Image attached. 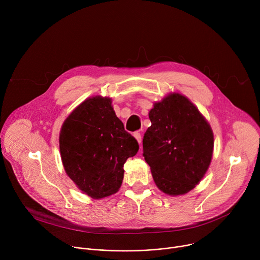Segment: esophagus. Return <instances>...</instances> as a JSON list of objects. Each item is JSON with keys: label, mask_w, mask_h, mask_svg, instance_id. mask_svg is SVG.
Returning <instances> with one entry per match:
<instances>
[{"label": "esophagus", "mask_w": 260, "mask_h": 260, "mask_svg": "<svg viewBox=\"0 0 260 260\" xmlns=\"http://www.w3.org/2000/svg\"><path fill=\"white\" fill-rule=\"evenodd\" d=\"M134 137L136 138V140L138 141V143H139V144L142 142V136H141V134H140V133L136 132V133L134 134Z\"/></svg>", "instance_id": "34e87169"}]
</instances>
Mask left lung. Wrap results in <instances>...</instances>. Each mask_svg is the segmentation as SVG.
<instances>
[{
	"mask_svg": "<svg viewBox=\"0 0 260 260\" xmlns=\"http://www.w3.org/2000/svg\"><path fill=\"white\" fill-rule=\"evenodd\" d=\"M151 126L143 138V156L156 186L179 196L194 188L206 174L213 154V132L198 108L173 93L150 110Z\"/></svg>",
	"mask_w": 260,
	"mask_h": 260,
	"instance_id": "1",
	"label": "left lung"
}]
</instances>
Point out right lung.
Masks as SVG:
<instances>
[{
  "instance_id": "add662e5",
  "label": "right lung",
  "mask_w": 260,
  "mask_h": 260,
  "mask_svg": "<svg viewBox=\"0 0 260 260\" xmlns=\"http://www.w3.org/2000/svg\"><path fill=\"white\" fill-rule=\"evenodd\" d=\"M59 149L63 168L78 188L99 200L117 192L123 165L139 150L124 129L111 99L94 96L80 104L62 124Z\"/></svg>"
}]
</instances>
